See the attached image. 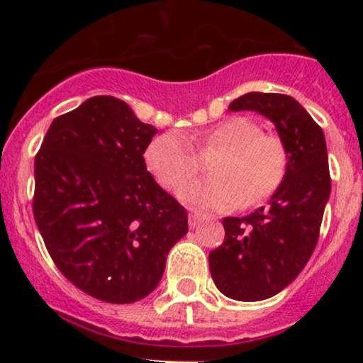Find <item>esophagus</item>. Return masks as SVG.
Listing matches in <instances>:
<instances>
[{
	"label": "esophagus",
	"mask_w": 363,
	"mask_h": 363,
	"mask_svg": "<svg viewBox=\"0 0 363 363\" xmlns=\"http://www.w3.org/2000/svg\"><path fill=\"white\" fill-rule=\"evenodd\" d=\"M188 223H189V228H196V226H199L200 223H202V218H200L199 214H189Z\"/></svg>",
	"instance_id": "34e87169"
}]
</instances>
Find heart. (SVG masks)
Segmentation results:
<instances>
[{
    "mask_svg": "<svg viewBox=\"0 0 363 363\" xmlns=\"http://www.w3.org/2000/svg\"><path fill=\"white\" fill-rule=\"evenodd\" d=\"M200 155L221 151L212 160V177L199 179L179 191L186 205L205 212H225L258 205L283 184L290 163L281 137L263 133L250 117H230L203 133L168 131L152 138L145 149V164L160 186L174 191L199 172Z\"/></svg>",
    "mask_w": 363,
    "mask_h": 363,
    "instance_id": "obj_1",
    "label": "heart"
}]
</instances>
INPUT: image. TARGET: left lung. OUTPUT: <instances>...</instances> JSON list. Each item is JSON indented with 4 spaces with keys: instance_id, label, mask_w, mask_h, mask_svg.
<instances>
[{
    "instance_id": "8db88e82",
    "label": "left lung",
    "mask_w": 363,
    "mask_h": 363,
    "mask_svg": "<svg viewBox=\"0 0 363 363\" xmlns=\"http://www.w3.org/2000/svg\"><path fill=\"white\" fill-rule=\"evenodd\" d=\"M228 111L269 117L290 155L286 177L267 207L244 218H225V240L208 255L211 276L223 295L256 302L277 295L302 272L330 196L323 130L288 94L247 93Z\"/></svg>"
}]
</instances>
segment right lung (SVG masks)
Wrapping results in <instances>:
<instances>
[{"mask_svg":"<svg viewBox=\"0 0 363 363\" xmlns=\"http://www.w3.org/2000/svg\"><path fill=\"white\" fill-rule=\"evenodd\" d=\"M156 128L93 96L56 117L35 156L33 216L50 258L84 294L131 303L158 286L188 214L147 172Z\"/></svg>","mask_w":363,"mask_h":363,"instance_id":"add662e5","label":"right lung"}]
</instances>
